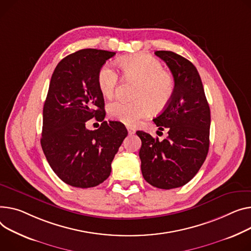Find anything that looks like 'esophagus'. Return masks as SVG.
<instances>
[{
	"label": "esophagus",
	"instance_id": "esophagus-1",
	"mask_svg": "<svg viewBox=\"0 0 251 251\" xmlns=\"http://www.w3.org/2000/svg\"><path fill=\"white\" fill-rule=\"evenodd\" d=\"M127 130H128V133H129L130 135L134 134V133H135V129H134V128H132V127H129V126H127Z\"/></svg>",
	"mask_w": 251,
	"mask_h": 251
}]
</instances>
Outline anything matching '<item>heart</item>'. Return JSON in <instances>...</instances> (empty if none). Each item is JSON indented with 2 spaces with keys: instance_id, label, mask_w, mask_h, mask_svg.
<instances>
[{
  "instance_id": "obj_1",
  "label": "heart",
  "mask_w": 251,
  "mask_h": 251,
  "mask_svg": "<svg viewBox=\"0 0 251 251\" xmlns=\"http://www.w3.org/2000/svg\"><path fill=\"white\" fill-rule=\"evenodd\" d=\"M119 64L125 75L138 81L134 94L135 101H114L108 106L113 119L128 126H134L154 110L160 111L168 106L175 94L176 83L173 75L163 71L162 63L155 57L139 53L121 58ZM119 76L108 63L100 69L97 82L100 92L110 98L118 86Z\"/></svg>"
}]
</instances>
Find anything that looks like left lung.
Returning <instances> with one entry per match:
<instances>
[{"mask_svg": "<svg viewBox=\"0 0 251 251\" xmlns=\"http://www.w3.org/2000/svg\"><path fill=\"white\" fill-rule=\"evenodd\" d=\"M155 55L171 70L176 88L171 103L153 119L159 130L168 131L162 141L143 131L139 157L144 179L163 190L181 187L201 169L209 151L211 115L203 83L196 66L173 51Z\"/></svg>", "mask_w": 251, "mask_h": 251, "instance_id": "8db88e82", "label": "left lung"}]
</instances>
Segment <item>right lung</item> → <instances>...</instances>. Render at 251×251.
Returning <instances> with one entry per match:
<instances>
[{
    "instance_id": "right-lung-1",
    "label": "right lung",
    "mask_w": 251,
    "mask_h": 251,
    "mask_svg": "<svg viewBox=\"0 0 251 251\" xmlns=\"http://www.w3.org/2000/svg\"><path fill=\"white\" fill-rule=\"evenodd\" d=\"M116 53L81 49L64 57L52 74L43 107L41 146L50 168L65 183L93 188L106 180L128 132L121 122L104 121V97L97 75ZM95 116L97 130L85 128Z\"/></svg>"
}]
</instances>
